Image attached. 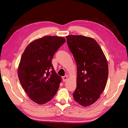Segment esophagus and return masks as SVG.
<instances>
[{"label":"esophagus","mask_w":128,"mask_h":128,"mask_svg":"<svg viewBox=\"0 0 128 128\" xmlns=\"http://www.w3.org/2000/svg\"><path fill=\"white\" fill-rule=\"evenodd\" d=\"M62 80L64 82H65L66 80H68V76H64L62 77Z\"/></svg>","instance_id":"1"}]
</instances>
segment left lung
Masks as SVG:
<instances>
[{
    "label": "left lung",
    "instance_id": "8db88e82",
    "mask_svg": "<svg viewBox=\"0 0 128 128\" xmlns=\"http://www.w3.org/2000/svg\"><path fill=\"white\" fill-rule=\"evenodd\" d=\"M77 64L75 101L86 107L94 104L106 87L108 75L106 58L94 38L82 35L66 36Z\"/></svg>",
    "mask_w": 128,
    "mask_h": 128
}]
</instances>
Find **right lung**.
I'll return each instance as SVG.
<instances>
[{
	"label": "right lung",
	"mask_w": 128,
	"mask_h": 128,
	"mask_svg": "<svg viewBox=\"0 0 128 128\" xmlns=\"http://www.w3.org/2000/svg\"><path fill=\"white\" fill-rule=\"evenodd\" d=\"M66 42L64 37L46 36L31 42L23 53L18 69L21 86L29 98L42 104L56 94L61 82L52 64L54 54Z\"/></svg>",
	"instance_id": "right-lung-1"
}]
</instances>
